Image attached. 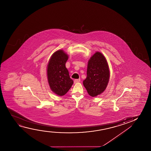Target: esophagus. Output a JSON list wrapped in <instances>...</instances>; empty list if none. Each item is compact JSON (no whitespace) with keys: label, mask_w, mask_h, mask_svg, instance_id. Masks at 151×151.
Returning a JSON list of instances; mask_svg holds the SVG:
<instances>
[{"label":"esophagus","mask_w":151,"mask_h":151,"mask_svg":"<svg viewBox=\"0 0 151 151\" xmlns=\"http://www.w3.org/2000/svg\"><path fill=\"white\" fill-rule=\"evenodd\" d=\"M80 79H75L74 81V83H79V82H80Z\"/></svg>","instance_id":"34e87169"}]
</instances>
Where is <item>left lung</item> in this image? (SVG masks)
<instances>
[{"mask_svg":"<svg viewBox=\"0 0 151 151\" xmlns=\"http://www.w3.org/2000/svg\"><path fill=\"white\" fill-rule=\"evenodd\" d=\"M87 76L83 85L92 97L100 95L105 90L109 81L110 70L103 54L96 52L88 62Z\"/></svg>","mask_w":151,"mask_h":151,"instance_id":"8db88e82","label":"left lung"}]
</instances>
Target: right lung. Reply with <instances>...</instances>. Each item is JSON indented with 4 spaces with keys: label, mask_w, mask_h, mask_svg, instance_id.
<instances>
[{
    "label": "right lung",
    "mask_w": 151,
    "mask_h": 151,
    "mask_svg": "<svg viewBox=\"0 0 151 151\" xmlns=\"http://www.w3.org/2000/svg\"><path fill=\"white\" fill-rule=\"evenodd\" d=\"M68 58L63 50H58L52 55L47 64V76L50 88L60 96L65 95L73 84L65 67Z\"/></svg>",
    "instance_id": "add662e5"
}]
</instances>
